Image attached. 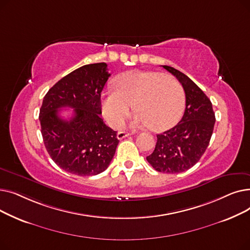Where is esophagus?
Segmentation results:
<instances>
[{
    "mask_svg": "<svg viewBox=\"0 0 250 250\" xmlns=\"http://www.w3.org/2000/svg\"><path fill=\"white\" fill-rule=\"evenodd\" d=\"M130 135H132V134L127 133V132H118L117 135H116V138H117L118 140H122V139H124V138H125V137H128V136H130Z\"/></svg>",
    "mask_w": 250,
    "mask_h": 250,
    "instance_id": "esophagus-1",
    "label": "esophagus"
}]
</instances>
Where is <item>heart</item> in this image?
Segmentation results:
<instances>
[{"label":"heart","instance_id":"heart-1","mask_svg":"<svg viewBox=\"0 0 250 250\" xmlns=\"http://www.w3.org/2000/svg\"><path fill=\"white\" fill-rule=\"evenodd\" d=\"M116 90L102 95L104 117L113 126H121L129 114L132 104L138 110L134 126H148L154 130L171 127L185 107V92L176 78L152 71H129L118 76Z\"/></svg>","mask_w":250,"mask_h":250}]
</instances>
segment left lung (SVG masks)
<instances>
[{
  "instance_id": "8db88e82",
  "label": "left lung",
  "mask_w": 250,
  "mask_h": 250,
  "mask_svg": "<svg viewBox=\"0 0 250 250\" xmlns=\"http://www.w3.org/2000/svg\"><path fill=\"white\" fill-rule=\"evenodd\" d=\"M177 78L186 92V110L172 128L157 135L153 153L147 161L159 172L180 173L198 163L211 140L215 125L212 102L203 90L178 70L162 65Z\"/></svg>"
}]
</instances>
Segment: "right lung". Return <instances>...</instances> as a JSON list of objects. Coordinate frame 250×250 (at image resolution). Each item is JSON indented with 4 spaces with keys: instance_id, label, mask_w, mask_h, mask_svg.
I'll return each mask as SVG.
<instances>
[{
    "instance_id": "right-lung-1",
    "label": "right lung",
    "mask_w": 250,
    "mask_h": 250,
    "mask_svg": "<svg viewBox=\"0 0 250 250\" xmlns=\"http://www.w3.org/2000/svg\"><path fill=\"white\" fill-rule=\"evenodd\" d=\"M109 76L105 62L85 64L62 78L43 98L39 122L44 146L64 171L97 175L113 158L117 132L100 117L101 92ZM62 107L74 108L69 121L58 114Z\"/></svg>"
}]
</instances>
